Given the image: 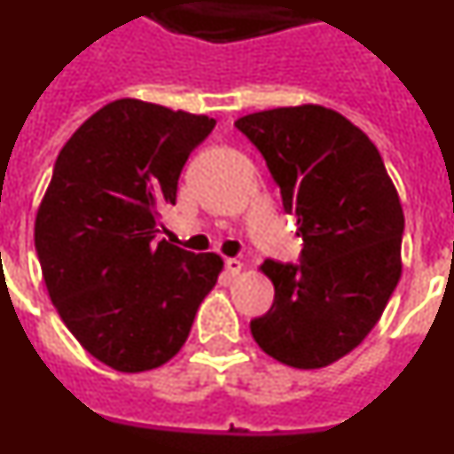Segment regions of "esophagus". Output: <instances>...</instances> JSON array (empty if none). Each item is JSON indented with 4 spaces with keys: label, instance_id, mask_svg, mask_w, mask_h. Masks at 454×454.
Returning a JSON list of instances; mask_svg holds the SVG:
<instances>
[{
    "label": "esophagus",
    "instance_id": "34e87169",
    "mask_svg": "<svg viewBox=\"0 0 454 454\" xmlns=\"http://www.w3.org/2000/svg\"><path fill=\"white\" fill-rule=\"evenodd\" d=\"M224 270H227V275L230 277H236L240 275V270H243V263H240L239 259H224Z\"/></svg>",
    "mask_w": 454,
    "mask_h": 454
}]
</instances>
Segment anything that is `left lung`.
<instances>
[{"instance_id":"obj_1","label":"left lung","mask_w":454,"mask_h":454,"mask_svg":"<svg viewBox=\"0 0 454 454\" xmlns=\"http://www.w3.org/2000/svg\"><path fill=\"white\" fill-rule=\"evenodd\" d=\"M234 124L263 154L302 236L300 263H262L275 300L252 336L286 366H330L366 339L398 286V191L372 140L332 108H270Z\"/></svg>"}]
</instances>
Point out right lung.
Here are the masks:
<instances>
[{"label":"right lung","mask_w":454,"mask_h":454,"mask_svg":"<svg viewBox=\"0 0 454 454\" xmlns=\"http://www.w3.org/2000/svg\"><path fill=\"white\" fill-rule=\"evenodd\" d=\"M214 127L208 115L115 99L54 163L34 231L43 279L74 339L120 372L170 362L223 270L214 252L156 243L184 163Z\"/></svg>","instance_id":"1"}]
</instances>
